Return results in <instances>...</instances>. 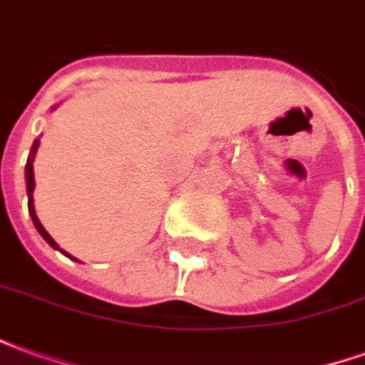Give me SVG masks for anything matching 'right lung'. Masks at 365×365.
I'll use <instances>...</instances> for the list:
<instances>
[{
    "mask_svg": "<svg viewBox=\"0 0 365 365\" xmlns=\"http://www.w3.org/2000/svg\"><path fill=\"white\" fill-rule=\"evenodd\" d=\"M38 138H36L35 143H33V146H31V152H29V160H27V166H25V180H27V197H29V215H31V219H33V222H35L36 230H38V235L48 242V245L52 246V248H56V250H60V246L54 242V238L46 232V229H44L43 225H41V221H38V217H36L35 213V199H33V191H35V170H33V162H35V154H36V148H38ZM60 252H64V250H60ZM66 254V252H64ZM70 260H76L74 256H70V254H66Z\"/></svg>",
    "mask_w": 365,
    "mask_h": 365,
    "instance_id": "obj_1",
    "label": "right lung"
}]
</instances>
